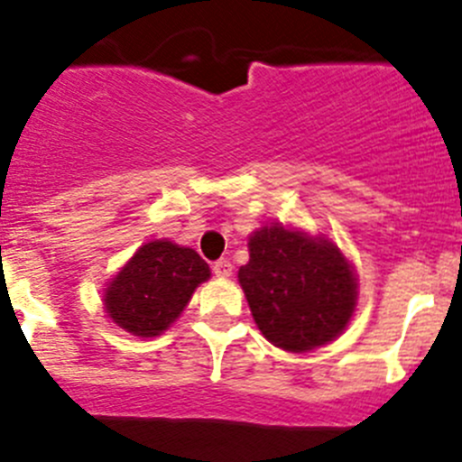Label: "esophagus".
<instances>
[{"label":"esophagus","instance_id":"1","mask_svg":"<svg viewBox=\"0 0 462 462\" xmlns=\"http://www.w3.org/2000/svg\"><path fill=\"white\" fill-rule=\"evenodd\" d=\"M214 275H217V278H230V275H232L230 260L214 262Z\"/></svg>","mask_w":462,"mask_h":462}]
</instances>
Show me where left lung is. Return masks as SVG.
Listing matches in <instances>:
<instances>
[{
  "instance_id": "left-lung-1",
  "label": "left lung",
  "mask_w": 462,
  "mask_h": 462,
  "mask_svg": "<svg viewBox=\"0 0 462 462\" xmlns=\"http://www.w3.org/2000/svg\"><path fill=\"white\" fill-rule=\"evenodd\" d=\"M239 284L260 333L273 346L305 353L333 342L357 308V273L339 245L282 223L248 236Z\"/></svg>"
}]
</instances>
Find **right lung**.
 Wrapping results in <instances>:
<instances>
[{
	"label": "right lung",
	"instance_id": "right-lung-1",
	"mask_svg": "<svg viewBox=\"0 0 462 462\" xmlns=\"http://www.w3.org/2000/svg\"><path fill=\"white\" fill-rule=\"evenodd\" d=\"M209 275V264L193 248L152 239L109 278L102 305L106 317L134 337H157L178 321Z\"/></svg>",
	"mask_w": 462,
	"mask_h": 462
}]
</instances>
